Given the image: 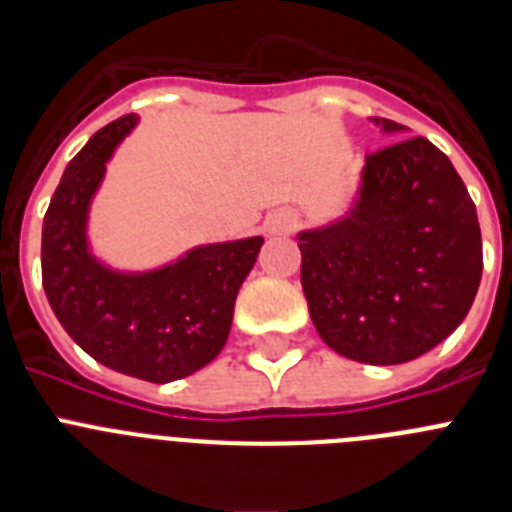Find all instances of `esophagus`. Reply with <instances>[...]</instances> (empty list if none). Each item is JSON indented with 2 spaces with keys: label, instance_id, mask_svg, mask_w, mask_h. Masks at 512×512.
Returning <instances> with one entry per match:
<instances>
[{
  "label": "esophagus",
  "instance_id": "obj_1",
  "mask_svg": "<svg viewBox=\"0 0 512 512\" xmlns=\"http://www.w3.org/2000/svg\"><path fill=\"white\" fill-rule=\"evenodd\" d=\"M295 225L297 217L287 210H277L266 217V233L269 235H287L295 230Z\"/></svg>",
  "mask_w": 512,
  "mask_h": 512
}]
</instances>
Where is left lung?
<instances>
[{
	"label": "left lung",
	"mask_w": 512,
	"mask_h": 512,
	"mask_svg": "<svg viewBox=\"0 0 512 512\" xmlns=\"http://www.w3.org/2000/svg\"><path fill=\"white\" fill-rule=\"evenodd\" d=\"M372 120L387 133L405 130ZM297 241L312 323L361 364H405L431 351L467 318L482 279L477 207L446 153L420 135L366 153L354 212Z\"/></svg>",
	"instance_id": "obj_1"
}]
</instances>
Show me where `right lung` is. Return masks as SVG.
Wrapping results in <instances>:
<instances>
[{"label": "right lung", "mask_w": 512, "mask_h": 512, "mask_svg": "<svg viewBox=\"0 0 512 512\" xmlns=\"http://www.w3.org/2000/svg\"><path fill=\"white\" fill-rule=\"evenodd\" d=\"M135 115L104 125L61 176L43 217L45 297L58 323L99 364L166 384L210 364L228 341L238 289L264 238L215 243L151 274H117L87 251V210L112 148Z\"/></svg>", "instance_id": "1"}]
</instances>
